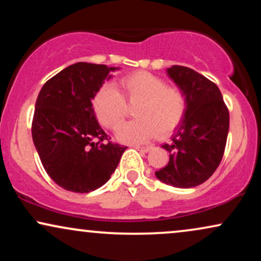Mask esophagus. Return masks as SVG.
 Masks as SVG:
<instances>
[{
    "mask_svg": "<svg viewBox=\"0 0 261 261\" xmlns=\"http://www.w3.org/2000/svg\"><path fill=\"white\" fill-rule=\"evenodd\" d=\"M135 148L139 149V151H142V152H149L152 149V146H141V145H135L134 146Z\"/></svg>",
    "mask_w": 261,
    "mask_h": 261,
    "instance_id": "1",
    "label": "esophagus"
}]
</instances>
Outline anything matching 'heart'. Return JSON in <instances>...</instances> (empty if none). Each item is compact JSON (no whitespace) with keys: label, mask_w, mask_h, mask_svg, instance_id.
<instances>
[{"label":"heart","mask_w":261,"mask_h":261,"mask_svg":"<svg viewBox=\"0 0 261 261\" xmlns=\"http://www.w3.org/2000/svg\"><path fill=\"white\" fill-rule=\"evenodd\" d=\"M120 93L110 86L98 89L93 109L103 126L115 130L127 113L126 101L137 106L136 120L121 125L118 137L124 142L139 143L168 136L180 125L187 112V99L180 89L167 86L166 81L147 71L126 74L119 81Z\"/></svg>","instance_id":"b5f03b06"}]
</instances>
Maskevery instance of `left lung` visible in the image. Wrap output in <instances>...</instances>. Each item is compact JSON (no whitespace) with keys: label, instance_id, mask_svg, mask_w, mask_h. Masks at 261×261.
<instances>
[{"label":"left lung","instance_id":"8db88e82","mask_svg":"<svg viewBox=\"0 0 261 261\" xmlns=\"http://www.w3.org/2000/svg\"><path fill=\"white\" fill-rule=\"evenodd\" d=\"M167 73L184 93L187 112L172 142L162 146L169 152V162L155 176L174 188H194L207 180L222 161L228 108L218 87L196 71L174 65Z\"/></svg>","mask_w":261,"mask_h":261}]
</instances>
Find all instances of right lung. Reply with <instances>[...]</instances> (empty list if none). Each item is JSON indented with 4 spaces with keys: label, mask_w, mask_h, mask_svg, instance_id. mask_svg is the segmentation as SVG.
<instances>
[{
    "label": "right lung",
    "mask_w": 261,
    "mask_h": 261,
    "mask_svg": "<svg viewBox=\"0 0 261 261\" xmlns=\"http://www.w3.org/2000/svg\"><path fill=\"white\" fill-rule=\"evenodd\" d=\"M118 67L77 62L43 86L32 136L45 172L59 187L89 193L110 179L127 147L113 143L98 124L92 99Z\"/></svg>",
    "instance_id": "add662e5"
}]
</instances>
